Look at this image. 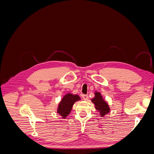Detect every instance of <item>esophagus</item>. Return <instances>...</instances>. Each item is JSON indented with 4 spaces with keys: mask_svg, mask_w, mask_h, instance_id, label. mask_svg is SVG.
Wrapping results in <instances>:
<instances>
[{
    "mask_svg": "<svg viewBox=\"0 0 154 154\" xmlns=\"http://www.w3.org/2000/svg\"><path fill=\"white\" fill-rule=\"evenodd\" d=\"M82 97H83V100L86 101V100H87L88 99V96L87 94H83L82 96Z\"/></svg>",
    "mask_w": 154,
    "mask_h": 154,
    "instance_id": "obj_1",
    "label": "esophagus"
}]
</instances>
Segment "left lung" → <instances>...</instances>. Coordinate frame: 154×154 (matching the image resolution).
<instances>
[{
    "mask_svg": "<svg viewBox=\"0 0 154 154\" xmlns=\"http://www.w3.org/2000/svg\"><path fill=\"white\" fill-rule=\"evenodd\" d=\"M91 100L92 103L95 105L96 109L99 112L101 116H104L110 112L109 105L103 100L100 92H95V97Z\"/></svg>",
    "mask_w": 154,
    "mask_h": 154,
    "instance_id": "left-lung-1",
    "label": "left lung"
}]
</instances>
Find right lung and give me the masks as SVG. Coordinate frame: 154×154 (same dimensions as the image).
I'll return each mask as SVG.
<instances>
[{
    "label": "right lung",
    "mask_w": 154,
    "mask_h": 154,
    "mask_svg": "<svg viewBox=\"0 0 154 154\" xmlns=\"http://www.w3.org/2000/svg\"><path fill=\"white\" fill-rule=\"evenodd\" d=\"M80 100V97H79V96L68 93L64 96L62 99V101L59 103L57 112L63 118H66L71 112L74 103Z\"/></svg>",
    "instance_id": "add662e5"
}]
</instances>
